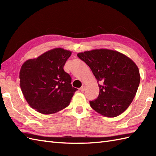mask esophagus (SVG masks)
<instances>
[{"label": "esophagus", "instance_id": "esophagus-1", "mask_svg": "<svg viewBox=\"0 0 156 156\" xmlns=\"http://www.w3.org/2000/svg\"><path fill=\"white\" fill-rule=\"evenodd\" d=\"M80 90L82 91V92H84L85 90H86V86H82V87L80 88Z\"/></svg>", "mask_w": 156, "mask_h": 156}]
</instances>
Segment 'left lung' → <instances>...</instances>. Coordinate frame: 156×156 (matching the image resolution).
I'll return each instance as SVG.
<instances>
[{
    "instance_id": "obj_1",
    "label": "left lung",
    "mask_w": 156,
    "mask_h": 156,
    "mask_svg": "<svg viewBox=\"0 0 156 156\" xmlns=\"http://www.w3.org/2000/svg\"><path fill=\"white\" fill-rule=\"evenodd\" d=\"M77 55L100 82L98 97L90 101V107L105 117H115L122 113L133 101L140 85V71L135 62L120 52L107 49Z\"/></svg>"
}]
</instances>
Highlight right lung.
I'll return each mask as SVG.
<instances>
[{
	"label": "right lung",
	"mask_w": 156,
	"mask_h": 156,
	"mask_svg": "<svg viewBox=\"0 0 156 156\" xmlns=\"http://www.w3.org/2000/svg\"><path fill=\"white\" fill-rule=\"evenodd\" d=\"M70 51L55 48L28 59L19 72L20 87L31 108L42 114L55 113L69 105L77 88L64 70Z\"/></svg>",
	"instance_id": "add662e5"
}]
</instances>
